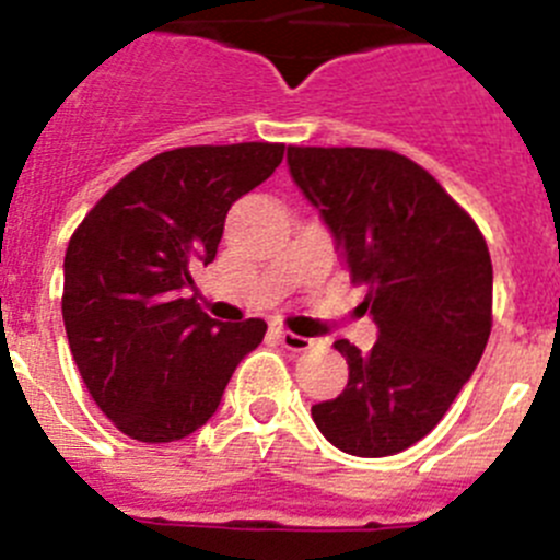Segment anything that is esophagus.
Listing matches in <instances>:
<instances>
[{"mask_svg": "<svg viewBox=\"0 0 560 560\" xmlns=\"http://www.w3.org/2000/svg\"><path fill=\"white\" fill-rule=\"evenodd\" d=\"M277 341L283 343L289 352H305L314 347V338L296 336V332H289V330H277Z\"/></svg>", "mask_w": 560, "mask_h": 560, "instance_id": "1", "label": "esophagus"}]
</instances>
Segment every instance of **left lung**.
I'll return each mask as SVG.
<instances>
[{
    "label": "left lung",
    "mask_w": 560,
    "mask_h": 560,
    "mask_svg": "<svg viewBox=\"0 0 560 560\" xmlns=\"http://www.w3.org/2000/svg\"><path fill=\"white\" fill-rule=\"evenodd\" d=\"M296 186L336 235L377 343L347 338L350 381L311 408L330 444L358 458L408 450L444 419L491 332V255L439 179L392 150L289 147Z\"/></svg>",
    "instance_id": "left-lung-1"
}]
</instances>
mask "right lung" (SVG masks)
Segmentation results:
<instances>
[{"label":"right lung","instance_id":"obj_1","mask_svg":"<svg viewBox=\"0 0 560 560\" xmlns=\"http://www.w3.org/2000/svg\"><path fill=\"white\" fill-rule=\"evenodd\" d=\"M285 143L179 147L121 177L74 230L63 325L80 377L125 435L147 444L202 428L264 319H210L191 269L217 258L230 205L271 177Z\"/></svg>","mask_w":560,"mask_h":560}]
</instances>
